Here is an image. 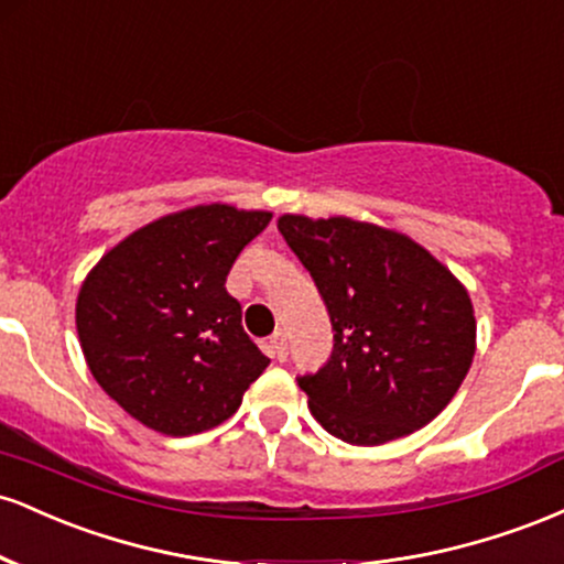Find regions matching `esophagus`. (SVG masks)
<instances>
[{"instance_id":"1","label":"esophagus","mask_w":564,"mask_h":564,"mask_svg":"<svg viewBox=\"0 0 564 564\" xmlns=\"http://www.w3.org/2000/svg\"><path fill=\"white\" fill-rule=\"evenodd\" d=\"M268 352L273 355L275 360H286V355H289V347H286V336H283V332H275L273 336H270V341H268Z\"/></svg>"}]
</instances>
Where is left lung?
Instances as JSON below:
<instances>
[{
	"label": "left lung",
	"mask_w": 564,
	"mask_h": 564,
	"mask_svg": "<svg viewBox=\"0 0 564 564\" xmlns=\"http://www.w3.org/2000/svg\"><path fill=\"white\" fill-rule=\"evenodd\" d=\"M334 326V352L302 377L310 411L349 445L422 430L451 403L477 349L469 291L405 232L352 217L281 215Z\"/></svg>",
	"instance_id": "8db88e82"
}]
</instances>
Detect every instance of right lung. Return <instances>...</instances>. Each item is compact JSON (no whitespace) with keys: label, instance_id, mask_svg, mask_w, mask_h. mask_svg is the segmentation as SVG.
I'll list each match as a JSON object with an SVG mask.
<instances>
[{"label":"right lung","instance_id":"obj_1","mask_svg":"<svg viewBox=\"0 0 564 564\" xmlns=\"http://www.w3.org/2000/svg\"><path fill=\"white\" fill-rule=\"evenodd\" d=\"M270 212L198 204L129 232L84 278L76 332L97 384L132 419L187 437L223 424L270 360L225 291Z\"/></svg>","mask_w":564,"mask_h":564}]
</instances>
